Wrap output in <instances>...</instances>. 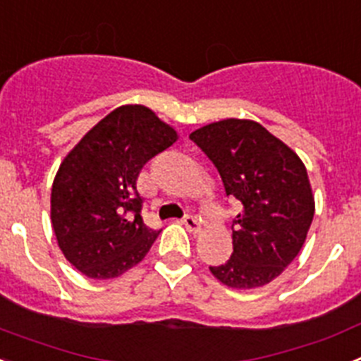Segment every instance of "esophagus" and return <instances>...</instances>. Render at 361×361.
I'll return each instance as SVG.
<instances>
[{
  "label": "esophagus",
  "mask_w": 361,
  "mask_h": 361,
  "mask_svg": "<svg viewBox=\"0 0 361 361\" xmlns=\"http://www.w3.org/2000/svg\"><path fill=\"white\" fill-rule=\"evenodd\" d=\"M184 226L190 233H200V222L195 215H186L184 216Z\"/></svg>",
  "instance_id": "obj_1"
}]
</instances>
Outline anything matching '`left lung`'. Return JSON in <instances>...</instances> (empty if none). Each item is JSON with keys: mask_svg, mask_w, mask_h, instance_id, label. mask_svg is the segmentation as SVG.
<instances>
[{"mask_svg": "<svg viewBox=\"0 0 361 361\" xmlns=\"http://www.w3.org/2000/svg\"><path fill=\"white\" fill-rule=\"evenodd\" d=\"M216 166L226 193L242 202L233 253L212 275L233 289L273 282L295 260L314 216V195L302 159L251 119H222L190 133Z\"/></svg>", "mask_w": 361, "mask_h": 361, "instance_id": "8db88e82", "label": "left lung"}]
</instances>
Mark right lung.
<instances>
[{
	"instance_id": "right-lung-1",
	"label": "right lung",
	"mask_w": 361,
	"mask_h": 361,
	"mask_svg": "<svg viewBox=\"0 0 361 361\" xmlns=\"http://www.w3.org/2000/svg\"><path fill=\"white\" fill-rule=\"evenodd\" d=\"M178 139L142 104L110 111L63 159L52 184L50 219L65 258L88 279H117L141 262L159 231L142 222L137 178Z\"/></svg>"
}]
</instances>
